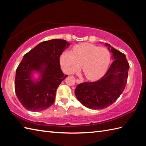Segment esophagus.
Instances as JSON below:
<instances>
[{"mask_svg":"<svg viewBox=\"0 0 146 146\" xmlns=\"http://www.w3.org/2000/svg\"><path fill=\"white\" fill-rule=\"evenodd\" d=\"M76 82H77V83L80 84V83H82L83 82V80H81V79H76Z\"/></svg>","mask_w":146,"mask_h":146,"instance_id":"34e87169","label":"esophagus"}]
</instances>
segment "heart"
Returning a JSON list of instances; mask_svg holds the SVG:
<instances>
[{
    "mask_svg": "<svg viewBox=\"0 0 146 146\" xmlns=\"http://www.w3.org/2000/svg\"><path fill=\"white\" fill-rule=\"evenodd\" d=\"M110 59V53L107 48L84 43L74 47L72 52H63L60 57V64L64 72L68 74L78 71L82 65L87 78L94 80L105 74Z\"/></svg>",
    "mask_w": 146,
    "mask_h": 146,
    "instance_id": "obj_1",
    "label": "heart"
}]
</instances>
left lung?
Masks as SVG:
<instances>
[{
	"instance_id": "obj_1",
	"label": "left lung",
	"mask_w": 146,
	"mask_h": 146,
	"mask_svg": "<svg viewBox=\"0 0 146 146\" xmlns=\"http://www.w3.org/2000/svg\"><path fill=\"white\" fill-rule=\"evenodd\" d=\"M112 53L113 62L101 79L93 82H83L75 89L79 101L86 108L102 109L115 102L124 91L127 82L129 64L125 55L106 43Z\"/></svg>"
}]
</instances>
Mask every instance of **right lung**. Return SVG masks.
<instances>
[{
	"label": "right lung",
	"instance_id": "1",
	"mask_svg": "<svg viewBox=\"0 0 146 146\" xmlns=\"http://www.w3.org/2000/svg\"><path fill=\"white\" fill-rule=\"evenodd\" d=\"M69 46L62 39L46 40L24 55L16 70L15 91L25 109L38 112L53 104L57 89L67 76L60 69V56ZM34 72L41 74L36 82L32 79Z\"/></svg>",
	"mask_w": 146,
	"mask_h": 146
}]
</instances>
